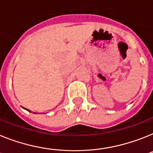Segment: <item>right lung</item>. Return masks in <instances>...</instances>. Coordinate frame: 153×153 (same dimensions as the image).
Returning <instances> with one entry per match:
<instances>
[{"label":"right lung","mask_w":153,"mask_h":153,"mask_svg":"<svg viewBox=\"0 0 153 153\" xmlns=\"http://www.w3.org/2000/svg\"><path fill=\"white\" fill-rule=\"evenodd\" d=\"M26 110H27V111H29V110H28V109H26Z\"/></svg>","instance_id":"add662e5"}]
</instances>
